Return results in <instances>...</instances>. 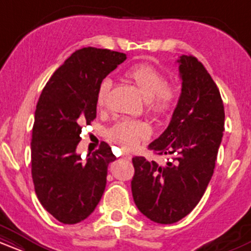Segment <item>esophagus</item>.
Wrapping results in <instances>:
<instances>
[{
	"label": "esophagus",
	"mask_w": 251,
	"mask_h": 251,
	"mask_svg": "<svg viewBox=\"0 0 251 251\" xmlns=\"http://www.w3.org/2000/svg\"><path fill=\"white\" fill-rule=\"evenodd\" d=\"M123 158H124V159H125V160H131V157H129L128 154H124Z\"/></svg>",
	"instance_id": "1"
}]
</instances>
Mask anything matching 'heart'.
Returning a JSON list of instances; mask_svg holds the SVG:
<instances>
[{"mask_svg": "<svg viewBox=\"0 0 251 251\" xmlns=\"http://www.w3.org/2000/svg\"><path fill=\"white\" fill-rule=\"evenodd\" d=\"M125 77L129 80L144 99L148 100V109L155 116H168L177 105L179 92L174 83L166 82L165 75L153 66L138 63L125 72ZM111 87L109 80H102L98 87L96 103L99 108L105 106ZM151 134L150 127L143 122L122 120L112 126L108 137L112 142L123 150H132L146 140Z\"/></svg>", "mask_w": 251, "mask_h": 251, "instance_id": "1", "label": "heart"}]
</instances>
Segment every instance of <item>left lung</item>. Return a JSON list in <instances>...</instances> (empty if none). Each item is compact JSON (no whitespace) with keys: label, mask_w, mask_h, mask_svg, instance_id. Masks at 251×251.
<instances>
[{"label":"left lung","mask_w":251,"mask_h":251,"mask_svg":"<svg viewBox=\"0 0 251 251\" xmlns=\"http://www.w3.org/2000/svg\"><path fill=\"white\" fill-rule=\"evenodd\" d=\"M181 94L171 123L149 150L169 155L165 165L145 157L132 159L131 189L137 208L149 220L172 224L189 215L211 179L224 131L220 89L194 55H181Z\"/></svg>","instance_id":"left-lung-1"}]
</instances>
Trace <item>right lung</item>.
<instances>
[{
	"label": "right lung",
	"mask_w": 251,
	"mask_h": 251,
	"mask_svg": "<svg viewBox=\"0 0 251 251\" xmlns=\"http://www.w3.org/2000/svg\"><path fill=\"white\" fill-rule=\"evenodd\" d=\"M126 54L86 47L74 51L46 83L35 109L31 135V178L41 205L63 224L88 217L101 200L108 164L116 160L108 144L81 160L80 133L97 118L98 87Z\"/></svg>",
	"instance_id": "1"
}]
</instances>
